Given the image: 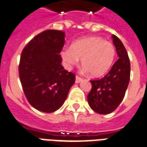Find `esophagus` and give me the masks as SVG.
I'll return each instance as SVG.
<instances>
[{
  "mask_svg": "<svg viewBox=\"0 0 147 147\" xmlns=\"http://www.w3.org/2000/svg\"><path fill=\"white\" fill-rule=\"evenodd\" d=\"M82 80V78L79 77L78 76H76V83H79V82H80Z\"/></svg>",
  "mask_w": 147,
  "mask_h": 147,
  "instance_id": "1",
  "label": "esophagus"
}]
</instances>
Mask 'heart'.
<instances>
[{
  "label": "heart",
  "instance_id": "b5f03b06",
  "mask_svg": "<svg viewBox=\"0 0 147 147\" xmlns=\"http://www.w3.org/2000/svg\"><path fill=\"white\" fill-rule=\"evenodd\" d=\"M61 56L69 65L82 59V65L92 77H100L109 71L116 58V48L111 41L97 36L77 40L70 49H65Z\"/></svg>",
  "mask_w": 147,
  "mask_h": 147
}]
</instances>
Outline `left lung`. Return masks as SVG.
<instances>
[{
    "label": "left lung",
    "mask_w": 147,
    "mask_h": 147,
    "mask_svg": "<svg viewBox=\"0 0 147 147\" xmlns=\"http://www.w3.org/2000/svg\"><path fill=\"white\" fill-rule=\"evenodd\" d=\"M118 60L103 78L91 80L92 89L88 94L89 106L98 114L113 112L125 96L130 78V61L125 47L118 37L113 34Z\"/></svg>",
    "instance_id": "8db88e82"
}]
</instances>
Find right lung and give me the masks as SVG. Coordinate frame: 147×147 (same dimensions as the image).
<instances>
[{
	"label": "right lung",
	"mask_w": 147,
	"mask_h": 147,
	"mask_svg": "<svg viewBox=\"0 0 147 147\" xmlns=\"http://www.w3.org/2000/svg\"><path fill=\"white\" fill-rule=\"evenodd\" d=\"M65 33L47 30L32 38L21 52L18 71L28 102L38 111L53 113L65 102L76 75L61 65Z\"/></svg>",
	"instance_id": "obj_1"
}]
</instances>
